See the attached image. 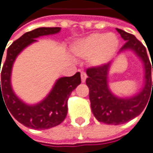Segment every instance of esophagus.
Returning <instances> with one entry per match:
<instances>
[{
  "mask_svg": "<svg viewBox=\"0 0 153 153\" xmlns=\"http://www.w3.org/2000/svg\"><path fill=\"white\" fill-rule=\"evenodd\" d=\"M81 78H82V82H85V81L87 79V74H86V72L82 71V73H81Z\"/></svg>",
  "mask_w": 153,
  "mask_h": 153,
  "instance_id": "obj_1",
  "label": "esophagus"
}]
</instances>
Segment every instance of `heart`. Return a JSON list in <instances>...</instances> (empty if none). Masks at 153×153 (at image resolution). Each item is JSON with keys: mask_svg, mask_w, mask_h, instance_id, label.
<instances>
[{"mask_svg": "<svg viewBox=\"0 0 153 153\" xmlns=\"http://www.w3.org/2000/svg\"><path fill=\"white\" fill-rule=\"evenodd\" d=\"M119 47L118 37L113 33H95L76 42L71 48L73 54L89 59L94 66H100L110 61Z\"/></svg>", "mask_w": 153, "mask_h": 153, "instance_id": "b5f03b06", "label": "heart"}]
</instances>
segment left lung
I'll return each instance as SVG.
<instances>
[{"instance_id": "8db88e82", "label": "left lung", "mask_w": 153, "mask_h": 153, "mask_svg": "<svg viewBox=\"0 0 153 153\" xmlns=\"http://www.w3.org/2000/svg\"><path fill=\"white\" fill-rule=\"evenodd\" d=\"M117 30L126 41L120 49V53L131 50L143 62L145 81L143 89L133 97L119 98L111 92L108 84V73L111 62L91 67L86 71L88 75L86 84L90 90L91 107L94 117L100 122L115 126L125 124L139 116L148 103L151 91L152 94L153 92L152 64L146 48L134 35L119 28H117Z\"/></svg>"}]
</instances>
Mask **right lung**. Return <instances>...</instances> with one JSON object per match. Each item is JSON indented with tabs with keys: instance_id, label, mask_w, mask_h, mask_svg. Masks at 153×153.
I'll list each match as a JSON object with an SVG mask.
<instances>
[{
	"instance_id": "1",
	"label": "right lung",
	"mask_w": 153,
	"mask_h": 153,
	"mask_svg": "<svg viewBox=\"0 0 153 153\" xmlns=\"http://www.w3.org/2000/svg\"><path fill=\"white\" fill-rule=\"evenodd\" d=\"M60 30L61 27H38L25 33L9 46L6 59L1 68L0 107L1 102H2L5 108L7 107L6 109L8 108L7 111L9 110V114H11L23 126L32 129L43 130L52 128L60 125L64 120L68 110V98L71 91L81 84V73L76 72L71 77L58 79L45 100L36 105H27L16 96L11 88L10 76L12 65L19 53L27 45L36 42V38L56 34Z\"/></svg>"
}]
</instances>
